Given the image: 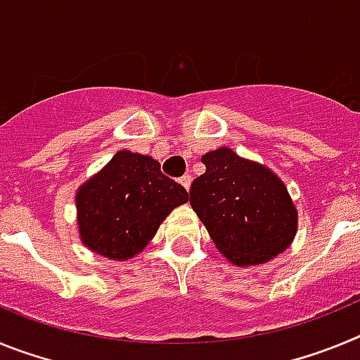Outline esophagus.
Listing matches in <instances>:
<instances>
[{"instance_id": "1", "label": "esophagus", "mask_w": 360, "mask_h": 360, "mask_svg": "<svg viewBox=\"0 0 360 360\" xmlns=\"http://www.w3.org/2000/svg\"><path fill=\"white\" fill-rule=\"evenodd\" d=\"M191 182H193V178H191L189 174H184V176L180 178V184H182V186L186 187V191H189V187H191Z\"/></svg>"}]
</instances>
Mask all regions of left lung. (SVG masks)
<instances>
[{"label": "left lung", "mask_w": 360, "mask_h": 360, "mask_svg": "<svg viewBox=\"0 0 360 360\" xmlns=\"http://www.w3.org/2000/svg\"><path fill=\"white\" fill-rule=\"evenodd\" d=\"M205 173L191 184L189 202L218 250L234 265H259L287 249L297 211L285 184L229 148L203 155Z\"/></svg>", "instance_id": "8db88e82"}]
</instances>
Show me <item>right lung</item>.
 I'll use <instances>...</instances> for the list:
<instances>
[{
	"label": "right lung",
	"instance_id": "add662e5",
	"mask_svg": "<svg viewBox=\"0 0 360 360\" xmlns=\"http://www.w3.org/2000/svg\"><path fill=\"white\" fill-rule=\"evenodd\" d=\"M75 202L86 247L111 259H128L144 249L165 216L187 202V191L151 157L119 151L79 189Z\"/></svg>",
	"mask_w": 360,
	"mask_h": 360
}]
</instances>
